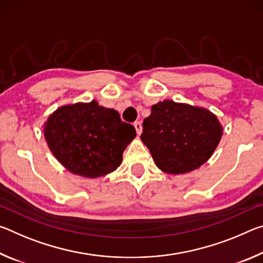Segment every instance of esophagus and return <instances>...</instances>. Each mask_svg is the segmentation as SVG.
Segmentation results:
<instances>
[{"instance_id": "esophagus-1", "label": "esophagus", "mask_w": 263, "mask_h": 263, "mask_svg": "<svg viewBox=\"0 0 263 263\" xmlns=\"http://www.w3.org/2000/svg\"><path fill=\"white\" fill-rule=\"evenodd\" d=\"M133 126H135L136 131H137V135H140L141 131H142V125L140 122H136L135 124H133Z\"/></svg>"}]
</instances>
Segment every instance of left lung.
<instances>
[{
  "label": "left lung",
  "mask_w": 263,
  "mask_h": 263,
  "mask_svg": "<svg viewBox=\"0 0 263 263\" xmlns=\"http://www.w3.org/2000/svg\"><path fill=\"white\" fill-rule=\"evenodd\" d=\"M221 135L220 123L209 110L166 100L152 106L140 138L161 171L184 174L211 157Z\"/></svg>",
  "instance_id": "obj_1"
}]
</instances>
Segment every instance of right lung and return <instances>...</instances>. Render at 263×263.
<instances>
[{
  "label": "right lung",
  "mask_w": 263,
  "mask_h": 263,
  "mask_svg": "<svg viewBox=\"0 0 263 263\" xmlns=\"http://www.w3.org/2000/svg\"><path fill=\"white\" fill-rule=\"evenodd\" d=\"M44 136L62 166L84 177L103 176L121 164L136 128L96 101L61 106L48 117Z\"/></svg>",
  "instance_id": "obj_1"
}]
</instances>
